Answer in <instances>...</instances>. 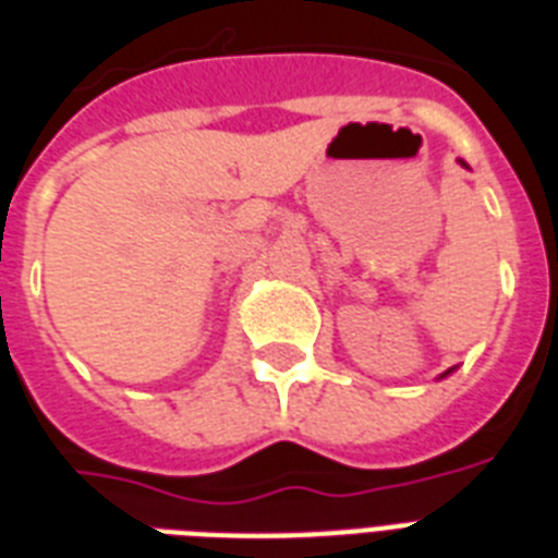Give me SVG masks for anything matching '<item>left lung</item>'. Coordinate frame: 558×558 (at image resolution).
I'll list each match as a JSON object with an SVG mask.
<instances>
[{
  "instance_id": "8db88e82",
  "label": "left lung",
  "mask_w": 558,
  "mask_h": 558,
  "mask_svg": "<svg viewBox=\"0 0 558 558\" xmlns=\"http://www.w3.org/2000/svg\"><path fill=\"white\" fill-rule=\"evenodd\" d=\"M442 376H446V373H442Z\"/></svg>"
}]
</instances>
